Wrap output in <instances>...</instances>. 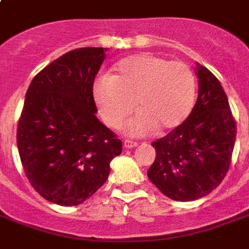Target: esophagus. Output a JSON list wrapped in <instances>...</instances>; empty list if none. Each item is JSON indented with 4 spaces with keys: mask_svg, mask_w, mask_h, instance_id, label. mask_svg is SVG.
I'll list each match as a JSON object with an SVG mask.
<instances>
[{
    "mask_svg": "<svg viewBox=\"0 0 249 249\" xmlns=\"http://www.w3.org/2000/svg\"><path fill=\"white\" fill-rule=\"evenodd\" d=\"M138 146L136 141H132V140H125L124 141V147L125 148H134Z\"/></svg>",
    "mask_w": 249,
    "mask_h": 249,
    "instance_id": "esophagus-1",
    "label": "esophagus"
}]
</instances>
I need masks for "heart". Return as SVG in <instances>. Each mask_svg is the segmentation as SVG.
<instances>
[{"label": "heart", "instance_id": "b5f03b06", "mask_svg": "<svg viewBox=\"0 0 249 249\" xmlns=\"http://www.w3.org/2000/svg\"><path fill=\"white\" fill-rule=\"evenodd\" d=\"M93 94L102 120L117 128L132 113H138L125 129L144 134L163 133L183 124L196 99V79L183 62H169L154 54H137L120 60L111 77H101Z\"/></svg>", "mask_w": 249, "mask_h": 249}]
</instances>
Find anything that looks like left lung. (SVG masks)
<instances>
[{"instance_id":"8db88e82","label":"left lung","mask_w":249,"mask_h":249,"mask_svg":"<svg viewBox=\"0 0 249 249\" xmlns=\"http://www.w3.org/2000/svg\"><path fill=\"white\" fill-rule=\"evenodd\" d=\"M199 94L190 116L165 137L152 142L156 159L150 181L165 195L190 201L208 195L228 174L236 124L220 81L197 63Z\"/></svg>"}]
</instances>
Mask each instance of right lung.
I'll use <instances>...</instances> for the list:
<instances>
[{
  "label": "right lung",
  "instance_id": "obj_1",
  "mask_svg": "<svg viewBox=\"0 0 249 249\" xmlns=\"http://www.w3.org/2000/svg\"><path fill=\"white\" fill-rule=\"evenodd\" d=\"M106 48L66 53L33 77L17 129L21 165L46 200L79 205L108 178L123 143L95 116L93 84Z\"/></svg>",
  "mask_w": 249,
  "mask_h": 249
}]
</instances>
